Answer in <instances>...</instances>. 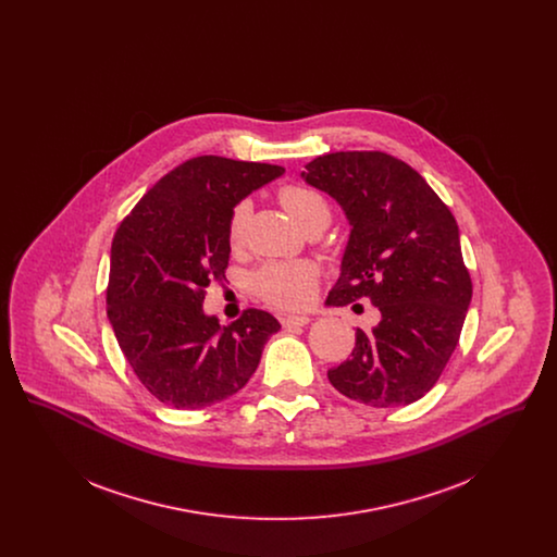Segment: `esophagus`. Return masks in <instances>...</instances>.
Masks as SVG:
<instances>
[{
  "label": "esophagus",
  "mask_w": 557,
  "mask_h": 557,
  "mask_svg": "<svg viewBox=\"0 0 557 557\" xmlns=\"http://www.w3.org/2000/svg\"><path fill=\"white\" fill-rule=\"evenodd\" d=\"M309 321H311V318H307V315H286V318H282V325L284 327H302Z\"/></svg>",
  "instance_id": "34e87169"
}]
</instances>
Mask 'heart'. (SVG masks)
I'll list each match as a JSON object with an SVG mask.
<instances>
[{
  "mask_svg": "<svg viewBox=\"0 0 557 557\" xmlns=\"http://www.w3.org/2000/svg\"><path fill=\"white\" fill-rule=\"evenodd\" d=\"M280 200L286 211L305 227H325L332 216L327 198L315 187L290 184L280 189ZM252 212L250 200H239L227 221V239L238 246L244 239L246 223ZM319 269L309 261L265 263L252 273V288L261 300L277 309H300L311 302L318 290Z\"/></svg>",
  "mask_w": 557,
  "mask_h": 557,
  "instance_id": "b5f03b06",
  "label": "heart"
}]
</instances>
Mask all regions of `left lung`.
<instances>
[{
	"label": "left lung",
	"instance_id": "8db88e82",
	"mask_svg": "<svg viewBox=\"0 0 557 557\" xmlns=\"http://www.w3.org/2000/svg\"><path fill=\"white\" fill-rule=\"evenodd\" d=\"M302 175L336 198L352 225L327 305L368 298L382 313L371 332L357 327L350 359L327 371L332 386L370 407L424 397L472 300L453 212L416 169L377 150L323 154Z\"/></svg>",
	"mask_w": 557,
	"mask_h": 557
}]
</instances>
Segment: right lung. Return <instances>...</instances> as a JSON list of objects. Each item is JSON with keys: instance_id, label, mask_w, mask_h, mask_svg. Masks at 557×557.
I'll return each instance as SVG.
<instances>
[{"instance_id": "obj_1", "label": "right lung", "mask_w": 557, "mask_h": 557, "mask_svg": "<svg viewBox=\"0 0 557 557\" xmlns=\"http://www.w3.org/2000/svg\"><path fill=\"white\" fill-rule=\"evenodd\" d=\"M282 173L267 162L196 157L150 187L116 227L108 319L137 380L160 403L202 409L236 395L280 330L261 309L221 327L202 300L227 269L232 209Z\"/></svg>"}]
</instances>
